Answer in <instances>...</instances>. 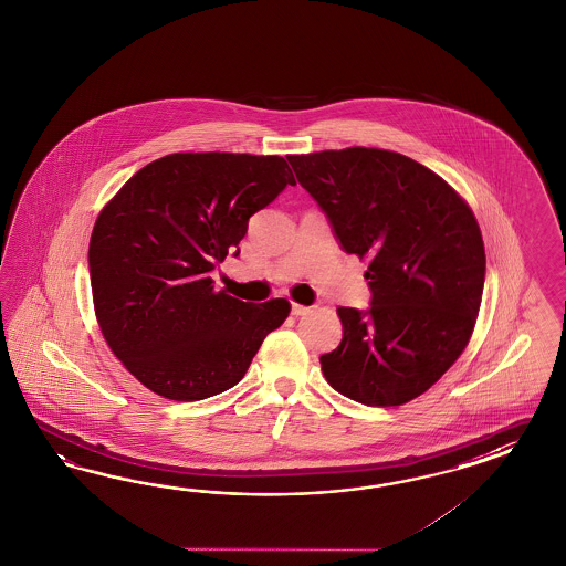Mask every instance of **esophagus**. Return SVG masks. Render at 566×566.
<instances>
[{"label": "esophagus", "instance_id": "1", "mask_svg": "<svg viewBox=\"0 0 566 566\" xmlns=\"http://www.w3.org/2000/svg\"><path fill=\"white\" fill-rule=\"evenodd\" d=\"M290 311H292V315H294V317H303V315H306V313H311V306H303V304L292 303V308H290Z\"/></svg>", "mask_w": 566, "mask_h": 566}]
</instances>
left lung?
<instances>
[{
  "label": "left lung",
  "mask_w": 566,
  "mask_h": 566,
  "mask_svg": "<svg viewBox=\"0 0 566 566\" xmlns=\"http://www.w3.org/2000/svg\"><path fill=\"white\" fill-rule=\"evenodd\" d=\"M289 161L345 253L370 258V308H337L344 337L321 370L368 407L413 400L474 329L486 263L479 222L438 174L400 153L349 147Z\"/></svg>",
  "instance_id": "obj_1"
}]
</instances>
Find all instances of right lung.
I'll use <instances>...</instances> for the list:
<instances>
[{
	"mask_svg": "<svg viewBox=\"0 0 566 566\" xmlns=\"http://www.w3.org/2000/svg\"><path fill=\"white\" fill-rule=\"evenodd\" d=\"M294 184L277 155L174 153L138 169L99 212L90 239L97 323L140 385L202 400L245 376L290 303H243L214 290L210 272Z\"/></svg>",
	"mask_w": 566,
	"mask_h": 566,
	"instance_id": "add662e5",
	"label": "right lung"
}]
</instances>
